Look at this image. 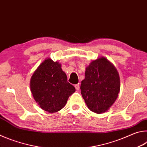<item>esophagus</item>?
Instances as JSON below:
<instances>
[{
    "label": "esophagus",
    "mask_w": 147,
    "mask_h": 147,
    "mask_svg": "<svg viewBox=\"0 0 147 147\" xmlns=\"http://www.w3.org/2000/svg\"><path fill=\"white\" fill-rule=\"evenodd\" d=\"M74 87H75L76 90H79V89H80L79 84H75V85H74Z\"/></svg>",
    "instance_id": "34e87169"
}]
</instances>
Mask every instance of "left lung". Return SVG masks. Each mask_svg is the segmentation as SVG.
<instances>
[{
  "label": "left lung",
  "instance_id": "obj_1",
  "mask_svg": "<svg viewBox=\"0 0 147 147\" xmlns=\"http://www.w3.org/2000/svg\"><path fill=\"white\" fill-rule=\"evenodd\" d=\"M81 94L88 108L100 114L112 106L120 91V77L115 67L101 56L86 67Z\"/></svg>",
  "mask_w": 147,
  "mask_h": 147
}]
</instances>
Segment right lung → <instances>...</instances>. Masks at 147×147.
Masks as SVG:
<instances>
[{"label":"right lung","mask_w":147,"mask_h":147,"mask_svg":"<svg viewBox=\"0 0 147 147\" xmlns=\"http://www.w3.org/2000/svg\"><path fill=\"white\" fill-rule=\"evenodd\" d=\"M30 87L39 107L47 112H58L76 91L67 82V75L58 61L46 58L31 77Z\"/></svg>","instance_id":"1"}]
</instances>
